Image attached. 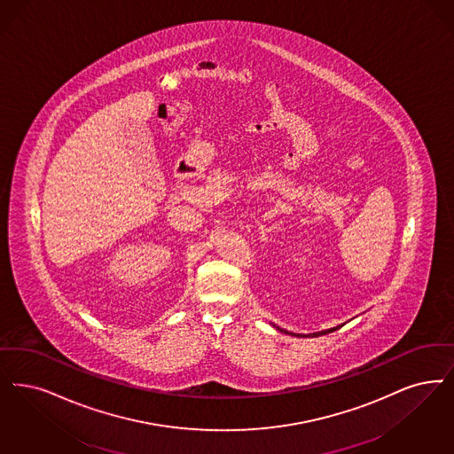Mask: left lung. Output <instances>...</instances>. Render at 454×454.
Instances as JSON below:
<instances>
[{
	"mask_svg": "<svg viewBox=\"0 0 454 454\" xmlns=\"http://www.w3.org/2000/svg\"><path fill=\"white\" fill-rule=\"evenodd\" d=\"M275 329H278L280 333H286V334H291V336H297V338H317V336H323V334H327V333H333V331H336V329H340V327L343 326V325H340V326L329 327V329H323V331H317V333H309V334H299V333H292V331H287V329H282V327L275 326L272 325Z\"/></svg>",
	"mask_w": 454,
	"mask_h": 454,
	"instance_id": "obj_1",
	"label": "left lung"
}]
</instances>
